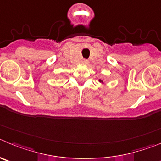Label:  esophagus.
<instances>
[{
    "label": "esophagus",
    "mask_w": 161,
    "mask_h": 161,
    "mask_svg": "<svg viewBox=\"0 0 161 161\" xmlns=\"http://www.w3.org/2000/svg\"><path fill=\"white\" fill-rule=\"evenodd\" d=\"M82 63H83L84 64H88L89 62H88V60H86V59H83V60H82Z\"/></svg>",
    "instance_id": "esophagus-1"
}]
</instances>
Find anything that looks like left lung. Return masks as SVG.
Returning <instances> with one entry per match:
<instances>
[{
  "instance_id": "obj_1",
  "label": "left lung",
  "mask_w": 161,
  "mask_h": 161,
  "mask_svg": "<svg viewBox=\"0 0 161 161\" xmlns=\"http://www.w3.org/2000/svg\"><path fill=\"white\" fill-rule=\"evenodd\" d=\"M100 82H101V80H100Z\"/></svg>"
}]
</instances>
